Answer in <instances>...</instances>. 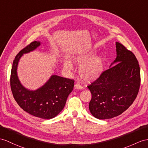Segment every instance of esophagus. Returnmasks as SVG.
<instances>
[{"label": "esophagus", "instance_id": "esophagus-1", "mask_svg": "<svg viewBox=\"0 0 148 148\" xmlns=\"http://www.w3.org/2000/svg\"><path fill=\"white\" fill-rule=\"evenodd\" d=\"M74 88H75V89H76V90H79V89H82L83 88V87H82V86H81L80 84H76L75 85V86H74Z\"/></svg>", "mask_w": 148, "mask_h": 148}]
</instances>
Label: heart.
<instances>
[{
    "instance_id": "1",
    "label": "heart",
    "mask_w": 148,
    "mask_h": 148,
    "mask_svg": "<svg viewBox=\"0 0 148 148\" xmlns=\"http://www.w3.org/2000/svg\"><path fill=\"white\" fill-rule=\"evenodd\" d=\"M92 53H81L72 57V61L79 67V75L84 81L92 82L98 79L104 68V59L102 56L93 58ZM63 66L67 70H71V63L68 61H64Z\"/></svg>"
}]
</instances>
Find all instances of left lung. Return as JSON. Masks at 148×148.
Here are the masks:
<instances>
[{"label":"left lung","mask_w":148,"mask_h":148,"mask_svg":"<svg viewBox=\"0 0 148 148\" xmlns=\"http://www.w3.org/2000/svg\"><path fill=\"white\" fill-rule=\"evenodd\" d=\"M116 45L117 56L110 68L87 86L92 93L90 112L99 119H108L123 113L134 101L140 87L138 60L120 42H116ZM114 64H116L112 67Z\"/></svg>","instance_id":"obj_1"}]
</instances>
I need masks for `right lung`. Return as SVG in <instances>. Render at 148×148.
<instances>
[{
  "instance_id": "obj_1",
  "label": "right lung",
  "mask_w": 148,
  "mask_h": 148,
  "mask_svg": "<svg viewBox=\"0 0 148 148\" xmlns=\"http://www.w3.org/2000/svg\"><path fill=\"white\" fill-rule=\"evenodd\" d=\"M40 45L39 41L32 42L16 55L10 74V88L14 99L24 111L35 117L50 119L63 110L73 90L75 81L52 75L44 85L36 90H29L21 84L17 73L20 58L23 54L34 51Z\"/></svg>"
}]
</instances>
